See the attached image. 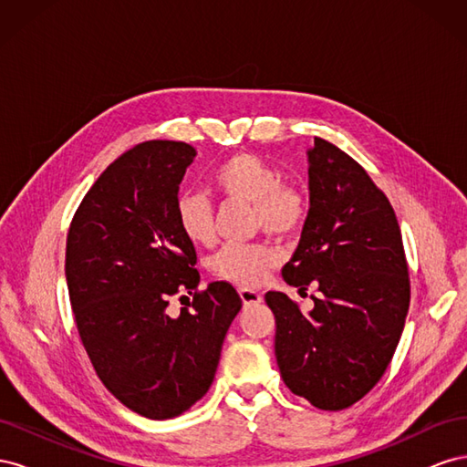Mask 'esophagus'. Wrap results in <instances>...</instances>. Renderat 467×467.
<instances>
[{
    "instance_id": "obj_1",
    "label": "esophagus",
    "mask_w": 467,
    "mask_h": 467,
    "mask_svg": "<svg viewBox=\"0 0 467 467\" xmlns=\"http://www.w3.org/2000/svg\"><path fill=\"white\" fill-rule=\"evenodd\" d=\"M239 298H242L245 306H255L263 302V294L253 288H239Z\"/></svg>"
}]
</instances>
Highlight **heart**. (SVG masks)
I'll return each mask as SVG.
<instances>
[{
    "mask_svg": "<svg viewBox=\"0 0 467 467\" xmlns=\"http://www.w3.org/2000/svg\"><path fill=\"white\" fill-rule=\"evenodd\" d=\"M210 185L230 201L253 206V223L278 237H292L307 216L304 192L282 181L278 169L255 153H235L210 171ZM181 234L194 245H212L216 239L214 210L201 192H181L175 202ZM280 261V251L265 242L232 244L212 257V271L242 286H257Z\"/></svg>",
    "mask_w": 467,
    "mask_h": 467,
    "instance_id": "heart-1",
    "label": "heart"
}]
</instances>
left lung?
<instances>
[{"label":"left lung","instance_id":"1","mask_svg":"<svg viewBox=\"0 0 467 467\" xmlns=\"http://www.w3.org/2000/svg\"><path fill=\"white\" fill-rule=\"evenodd\" d=\"M309 160V212L282 266L290 286H316L314 309L282 292L265 300L276 319L275 355L292 393L323 411L362 400L398 348L411 300L398 218L366 169L323 138Z\"/></svg>","mask_w":467,"mask_h":467}]
</instances>
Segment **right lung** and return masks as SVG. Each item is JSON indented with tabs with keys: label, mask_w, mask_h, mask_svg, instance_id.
<instances>
[{
	"label": "right lung",
	"mask_w": 467,
	"mask_h": 467,
	"mask_svg": "<svg viewBox=\"0 0 467 467\" xmlns=\"http://www.w3.org/2000/svg\"><path fill=\"white\" fill-rule=\"evenodd\" d=\"M194 155L173 140L124 151L83 196L66 242L69 302L93 368L122 405L155 420L208 391L242 309L230 282L199 290L196 249L175 220ZM173 297L186 304L177 315Z\"/></svg>",
	"instance_id": "add662e5"
}]
</instances>
